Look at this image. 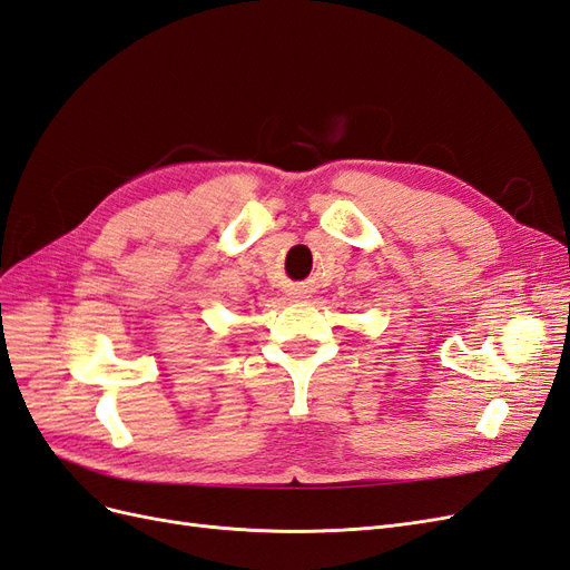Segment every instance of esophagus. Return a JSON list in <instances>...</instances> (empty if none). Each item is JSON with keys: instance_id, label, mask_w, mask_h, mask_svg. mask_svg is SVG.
I'll return each mask as SVG.
<instances>
[{"instance_id": "obj_1", "label": "esophagus", "mask_w": 570, "mask_h": 570, "mask_svg": "<svg viewBox=\"0 0 570 570\" xmlns=\"http://www.w3.org/2000/svg\"><path fill=\"white\" fill-rule=\"evenodd\" d=\"M302 295V289H295V297H299Z\"/></svg>"}]
</instances>
